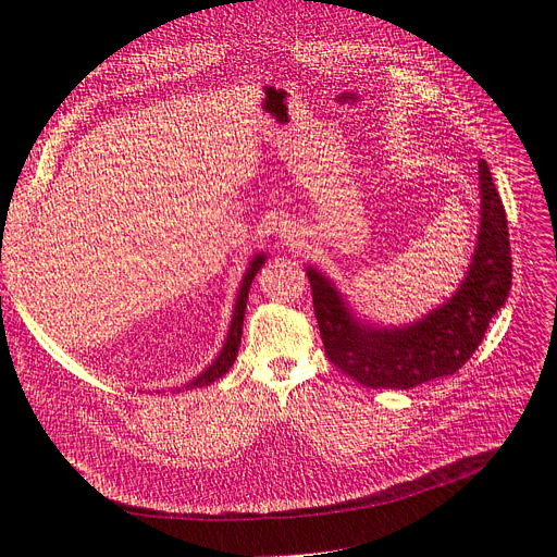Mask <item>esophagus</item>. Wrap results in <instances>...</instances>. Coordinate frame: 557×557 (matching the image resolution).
<instances>
[{
  "mask_svg": "<svg viewBox=\"0 0 557 557\" xmlns=\"http://www.w3.org/2000/svg\"><path fill=\"white\" fill-rule=\"evenodd\" d=\"M280 239L286 244V246H300L302 244V234L300 230L294 225V223H284L280 227Z\"/></svg>",
  "mask_w": 557,
  "mask_h": 557,
  "instance_id": "obj_1",
  "label": "esophagus"
}]
</instances>
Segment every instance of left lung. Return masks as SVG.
Masks as SVG:
<instances>
[{"label":"left lung","instance_id":"obj_1","mask_svg":"<svg viewBox=\"0 0 557 557\" xmlns=\"http://www.w3.org/2000/svg\"><path fill=\"white\" fill-rule=\"evenodd\" d=\"M481 225L470 269L456 294L418 323L379 327L349 309L330 277L313 267L307 277L327 359L366 388L408 391L465 366L481 345L492 315L512 286L508 219L487 162H479Z\"/></svg>","mask_w":557,"mask_h":557}]
</instances>
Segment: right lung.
I'll return each mask as SVG.
<instances>
[{"label":"right lung","instance_id":"obj_1","mask_svg":"<svg viewBox=\"0 0 557 557\" xmlns=\"http://www.w3.org/2000/svg\"><path fill=\"white\" fill-rule=\"evenodd\" d=\"M263 261H267V255L259 252V255L252 257L250 267L246 269V275H244V280H242L239 294H237V302H234L232 323H230V332H227V338H225V343H223L221 355L214 359V363H212L210 368H205L198 376H194L191 382L187 384V388H202V386L214 384L216 379H221V376L232 368L234 359H237L239 345H242V334H244V315H246L248 290H250V284H252L257 271L263 267Z\"/></svg>","mask_w":557,"mask_h":557}]
</instances>
